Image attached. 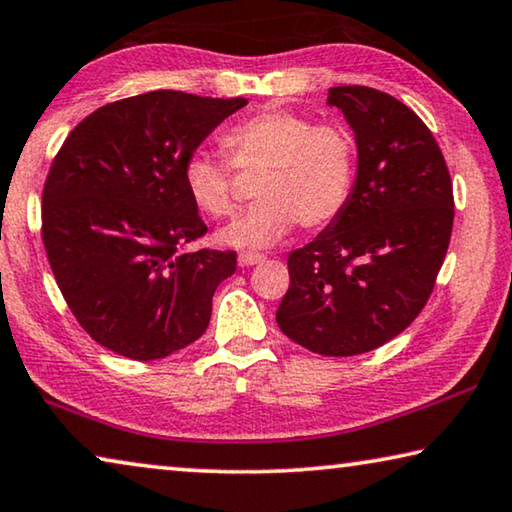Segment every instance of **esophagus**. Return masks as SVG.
<instances>
[{"label":"esophagus","instance_id":"esophagus-1","mask_svg":"<svg viewBox=\"0 0 512 512\" xmlns=\"http://www.w3.org/2000/svg\"><path fill=\"white\" fill-rule=\"evenodd\" d=\"M262 262H264V255H259V253H241L239 255V266H255Z\"/></svg>","mask_w":512,"mask_h":512}]
</instances>
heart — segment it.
Masks as SVG:
<instances>
[{
  "instance_id": "b5f03b06",
  "label": "heart",
  "mask_w": 512,
  "mask_h": 512,
  "mask_svg": "<svg viewBox=\"0 0 512 512\" xmlns=\"http://www.w3.org/2000/svg\"><path fill=\"white\" fill-rule=\"evenodd\" d=\"M223 150L232 168L257 170V200L218 232L225 246L269 248L296 223L310 230L332 223L351 200L358 150L342 125H316L285 109L259 111L227 129ZM184 186L202 214L218 218L234 209L230 168L205 152L184 164Z\"/></svg>"
}]
</instances>
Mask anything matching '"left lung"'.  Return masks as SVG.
<instances>
[{"instance_id":"8db88e82","label":"left lung","mask_w":512,"mask_h":512,"mask_svg":"<svg viewBox=\"0 0 512 512\" xmlns=\"http://www.w3.org/2000/svg\"><path fill=\"white\" fill-rule=\"evenodd\" d=\"M328 107L355 134L351 200L289 255L280 330L307 351L348 358L383 346L424 310L453 227L440 145L415 111L367 86H335Z\"/></svg>"}]
</instances>
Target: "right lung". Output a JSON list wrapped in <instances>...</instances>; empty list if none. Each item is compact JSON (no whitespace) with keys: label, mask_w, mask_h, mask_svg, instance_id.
<instances>
[{"label":"right lung","mask_w":512,"mask_h":512,"mask_svg":"<svg viewBox=\"0 0 512 512\" xmlns=\"http://www.w3.org/2000/svg\"><path fill=\"white\" fill-rule=\"evenodd\" d=\"M246 104L152 91L93 111L61 145L43 191V243L56 285L97 344L148 362L207 330L237 253L182 250L207 232L184 164Z\"/></svg>","instance_id":"obj_1"}]
</instances>
